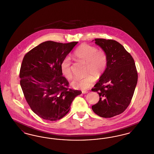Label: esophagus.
<instances>
[{"label":"esophagus","instance_id":"obj_1","mask_svg":"<svg viewBox=\"0 0 154 154\" xmlns=\"http://www.w3.org/2000/svg\"><path fill=\"white\" fill-rule=\"evenodd\" d=\"M88 92V91H82V93L83 94H87Z\"/></svg>","mask_w":154,"mask_h":154}]
</instances>
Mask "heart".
Instances as JSON below:
<instances>
[{"instance_id": "b5f03b06", "label": "heart", "mask_w": 154, "mask_h": 154, "mask_svg": "<svg viewBox=\"0 0 154 154\" xmlns=\"http://www.w3.org/2000/svg\"><path fill=\"white\" fill-rule=\"evenodd\" d=\"M74 57L87 64L85 74L88 75L82 79H75L72 82L74 88L87 89L93 86L95 78L99 79L106 69L108 58L106 52L102 49L97 50L95 46L83 43L74 52ZM60 70L67 80H72V62L70 58L66 57L60 63Z\"/></svg>"}]
</instances>
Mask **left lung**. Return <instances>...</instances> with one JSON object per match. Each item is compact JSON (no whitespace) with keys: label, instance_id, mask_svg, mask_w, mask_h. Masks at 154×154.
Listing matches in <instances>:
<instances>
[{"label":"left lung","instance_id":"left-lung-1","mask_svg":"<svg viewBox=\"0 0 154 154\" xmlns=\"http://www.w3.org/2000/svg\"><path fill=\"white\" fill-rule=\"evenodd\" d=\"M95 42L106 52L108 63L92 89L100 97L92 109L101 117H112L122 113L131 103L137 83V72L132 55L122 45L110 39L96 38Z\"/></svg>","mask_w":154,"mask_h":154}]
</instances>
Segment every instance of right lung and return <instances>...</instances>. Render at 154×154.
Returning <instances> with one entry per match:
<instances>
[{
	"label": "right lung",
	"instance_id": "obj_1",
	"mask_svg": "<svg viewBox=\"0 0 154 154\" xmlns=\"http://www.w3.org/2000/svg\"><path fill=\"white\" fill-rule=\"evenodd\" d=\"M78 43L47 41L25 54L20 69V85L28 104L36 114L48 121L65 116L81 91L69 88L60 63Z\"/></svg>",
	"mask_w": 154,
	"mask_h": 154
}]
</instances>
